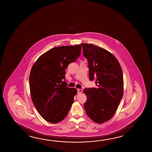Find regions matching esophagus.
Wrapping results in <instances>:
<instances>
[{"instance_id":"34e87169","label":"esophagus","mask_w":152,"mask_h":152,"mask_svg":"<svg viewBox=\"0 0 152 152\" xmlns=\"http://www.w3.org/2000/svg\"><path fill=\"white\" fill-rule=\"evenodd\" d=\"M83 90L81 89H77V94H80L82 92Z\"/></svg>"}]
</instances>
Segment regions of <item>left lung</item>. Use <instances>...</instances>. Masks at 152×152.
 <instances>
[{
  "label": "left lung",
  "instance_id": "left-lung-1",
  "mask_svg": "<svg viewBox=\"0 0 152 152\" xmlns=\"http://www.w3.org/2000/svg\"><path fill=\"white\" fill-rule=\"evenodd\" d=\"M81 45L88 62L90 80L95 79L97 86L84 89L87 97L84 108L91 120L102 124L113 116L123 97L122 70L116 57L106 49L92 44Z\"/></svg>",
  "mask_w": 152,
  "mask_h": 152
}]
</instances>
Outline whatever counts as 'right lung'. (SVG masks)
<instances>
[{"instance_id": "1", "label": "right lung", "mask_w": 152, "mask_h": 152, "mask_svg": "<svg viewBox=\"0 0 152 152\" xmlns=\"http://www.w3.org/2000/svg\"><path fill=\"white\" fill-rule=\"evenodd\" d=\"M81 45L56 47L41 55L32 66L29 76L32 102L46 121L58 123L68 115L75 88L67 87L65 69L80 55Z\"/></svg>"}]
</instances>
